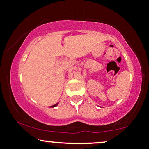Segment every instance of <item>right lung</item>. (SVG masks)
Masks as SVG:
<instances>
[{
    "instance_id": "obj_1",
    "label": "right lung",
    "mask_w": 149,
    "mask_h": 149,
    "mask_svg": "<svg viewBox=\"0 0 149 149\" xmlns=\"http://www.w3.org/2000/svg\"><path fill=\"white\" fill-rule=\"evenodd\" d=\"M57 104H58V103H56L55 105H52V106H51V107H55V106H57Z\"/></svg>"
}]
</instances>
